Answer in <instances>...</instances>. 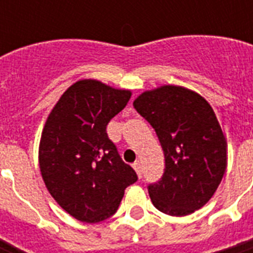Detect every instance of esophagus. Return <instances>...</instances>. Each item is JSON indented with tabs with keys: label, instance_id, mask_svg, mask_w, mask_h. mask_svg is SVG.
<instances>
[{
	"label": "esophagus",
	"instance_id": "esophagus-1",
	"mask_svg": "<svg viewBox=\"0 0 253 253\" xmlns=\"http://www.w3.org/2000/svg\"><path fill=\"white\" fill-rule=\"evenodd\" d=\"M134 169L136 170V173H138V176L142 178L143 177V166L142 163L140 162H135L134 163Z\"/></svg>",
	"mask_w": 253,
	"mask_h": 253
}]
</instances>
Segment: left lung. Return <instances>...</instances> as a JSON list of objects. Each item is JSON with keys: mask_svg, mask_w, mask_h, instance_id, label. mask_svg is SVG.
<instances>
[{"mask_svg": "<svg viewBox=\"0 0 253 253\" xmlns=\"http://www.w3.org/2000/svg\"><path fill=\"white\" fill-rule=\"evenodd\" d=\"M135 110L150 123L162 144L166 168L148 185L158 210L184 216L215 193L227 166V143L208 101L194 91L166 85L144 91Z\"/></svg>", "mask_w": 253, "mask_h": 253, "instance_id": "left-lung-1", "label": "left lung"}]
</instances>
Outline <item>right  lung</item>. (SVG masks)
Here are the masks:
<instances>
[{"label": "right lung", "mask_w": 253, "mask_h": 253, "mask_svg": "<svg viewBox=\"0 0 253 253\" xmlns=\"http://www.w3.org/2000/svg\"><path fill=\"white\" fill-rule=\"evenodd\" d=\"M130 97V90L99 81H77L47 118L39 146L42 177L57 204L81 222L110 218L125 189L138 181L106 132Z\"/></svg>", "instance_id": "add662e5"}]
</instances>
